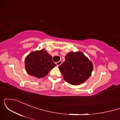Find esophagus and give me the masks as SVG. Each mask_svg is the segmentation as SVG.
Masks as SVG:
<instances>
[{"label":"esophagus","mask_w":120,"mask_h":120,"mask_svg":"<svg viewBox=\"0 0 120 120\" xmlns=\"http://www.w3.org/2000/svg\"><path fill=\"white\" fill-rule=\"evenodd\" d=\"M62 63H63V61H62L61 60H60L59 61L57 62V63H56V65H57V66H60V65L62 64Z\"/></svg>","instance_id":"34e87169"}]
</instances>
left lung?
Listing matches in <instances>:
<instances>
[{"label": "left lung", "instance_id": "8db88e82", "mask_svg": "<svg viewBox=\"0 0 120 120\" xmlns=\"http://www.w3.org/2000/svg\"><path fill=\"white\" fill-rule=\"evenodd\" d=\"M65 61L59 67L63 78L73 85L83 83L90 77L93 70V63L82 52H69Z\"/></svg>", "mask_w": 120, "mask_h": 120}]
</instances>
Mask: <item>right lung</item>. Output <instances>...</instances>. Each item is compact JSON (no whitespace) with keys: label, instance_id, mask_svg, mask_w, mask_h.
Listing matches in <instances>:
<instances>
[{"label":"right lung","instance_id":"add662e5","mask_svg":"<svg viewBox=\"0 0 120 120\" xmlns=\"http://www.w3.org/2000/svg\"><path fill=\"white\" fill-rule=\"evenodd\" d=\"M52 58L45 49L31 52L25 60L26 71L31 76L44 77L56 66Z\"/></svg>","mask_w":120,"mask_h":120}]
</instances>
